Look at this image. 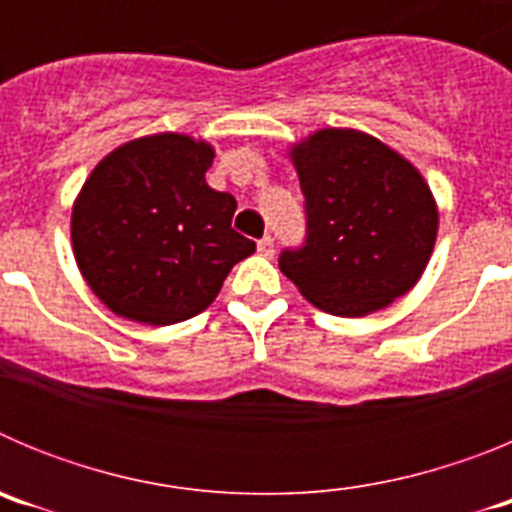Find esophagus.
Segmentation results:
<instances>
[{"label": "esophagus", "mask_w": 512, "mask_h": 512, "mask_svg": "<svg viewBox=\"0 0 512 512\" xmlns=\"http://www.w3.org/2000/svg\"><path fill=\"white\" fill-rule=\"evenodd\" d=\"M259 253L261 256H266V259H269V256H274V238H271V235H264V238H261Z\"/></svg>", "instance_id": "34e87169"}]
</instances>
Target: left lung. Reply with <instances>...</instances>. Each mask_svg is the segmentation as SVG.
<instances>
[{"instance_id":"left-lung-1","label":"left lung","mask_w":512,"mask_h":512,"mask_svg":"<svg viewBox=\"0 0 512 512\" xmlns=\"http://www.w3.org/2000/svg\"><path fill=\"white\" fill-rule=\"evenodd\" d=\"M305 194V241L279 269L330 315L382 310L420 279L438 210L423 176L359 130L328 128L292 151Z\"/></svg>"}]
</instances>
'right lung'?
<instances>
[{
    "label": "right lung",
    "mask_w": 512,
    "mask_h": 512,
    "mask_svg": "<svg viewBox=\"0 0 512 512\" xmlns=\"http://www.w3.org/2000/svg\"><path fill=\"white\" fill-rule=\"evenodd\" d=\"M212 148L161 133L99 161L71 215L76 264L122 318L169 325L194 318L228 271L256 251L230 228L233 194L207 187Z\"/></svg>",
    "instance_id": "1"
}]
</instances>
